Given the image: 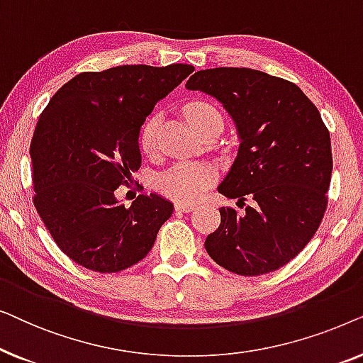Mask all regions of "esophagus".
Wrapping results in <instances>:
<instances>
[{
    "label": "esophagus",
    "instance_id": "1",
    "mask_svg": "<svg viewBox=\"0 0 363 363\" xmlns=\"http://www.w3.org/2000/svg\"><path fill=\"white\" fill-rule=\"evenodd\" d=\"M175 210H177V211H183V213H190V211L195 210V205H191V203L177 201V203H175Z\"/></svg>",
    "mask_w": 363,
    "mask_h": 363
}]
</instances>
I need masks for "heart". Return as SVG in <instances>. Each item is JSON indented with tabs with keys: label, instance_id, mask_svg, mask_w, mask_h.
<instances>
[{
	"label": "heart",
	"instance_id": "obj_1",
	"mask_svg": "<svg viewBox=\"0 0 363 363\" xmlns=\"http://www.w3.org/2000/svg\"><path fill=\"white\" fill-rule=\"evenodd\" d=\"M221 118L220 112L206 102H193L186 107V118L193 127H200L208 118ZM223 121V118H221ZM160 125L162 117L153 113L143 122L140 128V148L147 155H155L160 147ZM215 173L203 163H177L158 178V188L165 195L180 201H195L201 193L211 185Z\"/></svg>",
	"mask_w": 363,
	"mask_h": 363
}]
</instances>
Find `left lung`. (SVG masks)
<instances>
[{
	"instance_id": "left-lung-1",
	"label": "left lung",
	"mask_w": 363,
	"mask_h": 363,
	"mask_svg": "<svg viewBox=\"0 0 363 363\" xmlns=\"http://www.w3.org/2000/svg\"><path fill=\"white\" fill-rule=\"evenodd\" d=\"M186 87L216 97L236 122L240 150L218 191L251 200L245 213L220 208L206 252L240 276L279 269L312 240L327 208L332 150L319 111L296 84L256 69H205Z\"/></svg>"
}]
</instances>
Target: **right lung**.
<instances>
[{"label":"right lung","mask_w":363,"mask_h":363,"mask_svg":"<svg viewBox=\"0 0 363 363\" xmlns=\"http://www.w3.org/2000/svg\"><path fill=\"white\" fill-rule=\"evenodd\" d=\"M193 71L190 64H137L81 72L39 116L29 145L33 203L59 250L79 266L108 274L137 264L172 216V203L155 193L127 208L116 191L140 168L147 116Z\"/></svg>","instance_id":"1"}]
</instances>
